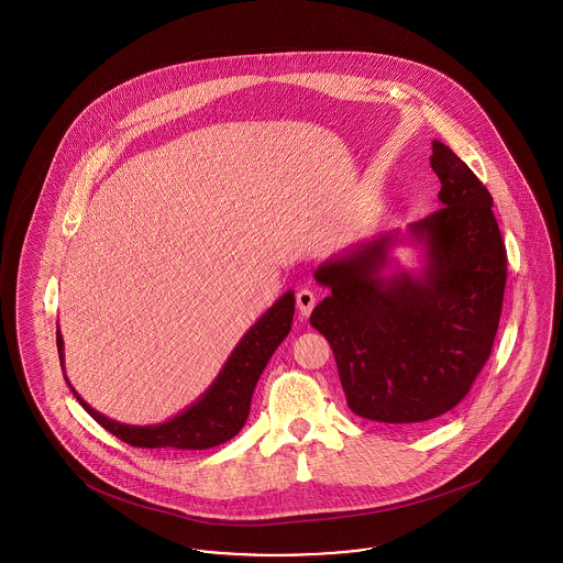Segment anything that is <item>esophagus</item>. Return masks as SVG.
<instances>
[{
  "label": "esophagus",
  "mask_w": 563,
  "mask_h": 563,
  "mask_svg": "<svg viewBox=\"0 0 563 563\" xmlns=\"http://www.w3.org/2000/svg\"><path fill=\"white\" fill-rule=\"evenodd\" d=\"M296 301H298L301 319H306V317L312 312L314 303H317V296H314V291H310V289H299Z\"/></svg>",
  "instance_id": "34e87169"
}]
</instances>
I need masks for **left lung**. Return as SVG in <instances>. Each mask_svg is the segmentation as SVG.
Here are the masks:
<instances>
[{
	"label": "left lung",
	"mask_w": 563,
	"mask_h": 563,
	"mask_svg": "<svg viewBox=\"0 0 563 563\" xmlns=\"http://www.w3.org/2000/svg\"><path fill=\"white\" fill-rule=\"evenodd\" d=\"M440 208L412 223L419 274L383 276L399 233L378 235L317 267L331 294L310 325L331 344L349 408L378 423L430 421L467 396L492 355L506 287L494 198L442 142L431 144Z\"/></svg>",
	"instance_id": "1"
}]
</instances>
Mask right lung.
Masks as SVG:
<instances>
[{"instance_id":"right-lung-1","label":"right lung","mask_w":563,"mask_h":563,"mask_svg":"<svg viewBox=\"0 0 563 563\" xmlns=\"http://www.w3.org/2000/svg\"><path fill=\"white\" fill-rule=\"evenodd\" d=\"M296 298L287 291L264 317L244 333L230 360L208 387V391L166 423L128 426L112 421L93 410L71 387L80 406L100 423L103 430L137 449H212L228 442L244 428L255 385L269 362L272 353L287 338L294 323ZM59 360L64 362V338L57 331ZM64 367V364H62ZM69 385V383H67Z\"/></svg>"}]
</instances>
